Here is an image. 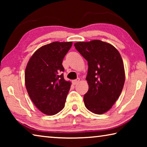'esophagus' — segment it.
<instances>
[{"label":"esophagus","mask_w":147,"mask_h":147,"mask_svg":"<svg viewBox=\"0 0 147 147\" xmlns=\"http://www.w3.org/2000/svg\"><path fill=\"white\" fill-rule=\"evenodd\" d=\"M79 81H80V78H77L76 80H73V84H74V85H76V84H77L79 82Z\"/></svg>","instance_id":"1"}]
</instances>
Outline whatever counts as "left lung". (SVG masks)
I'll use <instances>...</instances> for the list:
<instances>
[{
    "label": "left lung",
    "mask_w": 147,
    "mask_h": 147,
    "mask_svg": "<svg viewBox=\"0 0 147 147\" xmlns=\"http://www.w3.org/2000/svg\"><path fill=\"white\" fill-rule=\"evenodd\" d=\"M74 47L88 64L89 89L84 96V104L91 112L102 114L115 104L123 90V59L113 45L100 40L78 42Z\"/></svg>",
    "instance_id": "left-lung-1"
}]
</instances>
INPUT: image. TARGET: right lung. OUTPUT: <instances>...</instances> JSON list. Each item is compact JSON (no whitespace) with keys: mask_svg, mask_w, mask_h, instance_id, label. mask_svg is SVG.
<instances>
[{"mask_svg":"<svg viewBox=\"0 0 147 147\" xmlns=\"http://www.w3.org/2000/svg\"><path fill=\"white\" fill-rule=\"evenodd\" d=\"M72 44L56 41L41 47L27 64L26 90L35 106L46 115H55L65 106L71 82L63 78L62 62Z\"/></svg>","mask_w":147,"mask_h":147,"instance_id":"obj_1","label":"right lung"}]
</instances>
